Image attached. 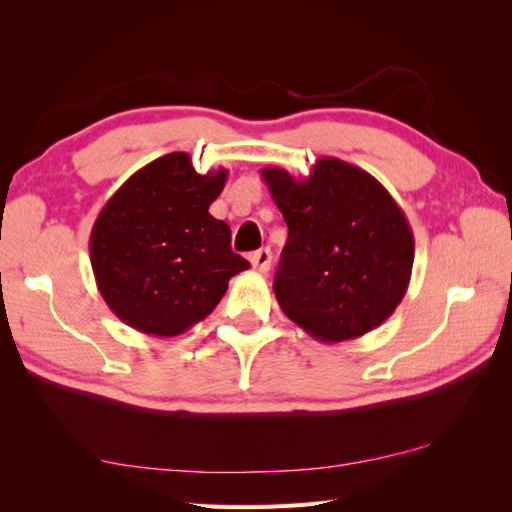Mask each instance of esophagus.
Returning <instances> with one entry per match:
<instances>
[{
    "instance_id": "esophagus-1",
    "label": "esophagus",
    "mask_w": 512,
    "mask_h": 512,
    "mask_svg": "<svg viewBox=\"0 0 512 512\" xmlns=\"http://www.w3.org/2000/svg\"><path fill=\"white\" fill-rule=\"evenodd\" d=\"M270 262H273V255H270L268 248H259L255 250L253 255H250V264L257 270V273H268L270 270Z\"/></svg>"
}]
</instances>
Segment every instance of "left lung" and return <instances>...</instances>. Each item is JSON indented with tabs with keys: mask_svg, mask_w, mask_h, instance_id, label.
Wrapping results in <instances>:
<instances>
[{
	"mask_svg": "<svg viewBox=\"0 0 512 512\" xmlns=\"http://www.w3.org/2000/svg\"><path fill=\"white\" fill-rule=\"evenodd\" d=\"M262 178L288 224L273 284L286 317L321 343L391 317L409 288L413 233L383 184L339 158H319L306 178L279 167Z\"/></svg>",
	"mask_w": 512,
	"mask_h": 512,
	"instance_id": "1",
	"label": "left lung"
}]
</instances>
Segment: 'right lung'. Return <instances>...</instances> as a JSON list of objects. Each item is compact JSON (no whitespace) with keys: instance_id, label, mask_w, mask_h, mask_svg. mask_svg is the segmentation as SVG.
Returning a JSON list of instances; mask_svg holds the SVG:
<instances>
[{"instance_id":"right-lung-1","label":"right lung","mask_w":512,"mask_h":512,"mask_svg":"<svg viewBox=\"0 0 512 512\" xmlns=\"http://www.w3.org/2000/svg\"><path fill=\"white\" fill-rule=\"evenodd\" d=\"M226 169L198 173L173 151L138 169L105 202L90 235L101 297L118 319L171 339L209 317L228 281L250 264L231 250V228L209 206Z\"/></svg>"}]
</instances>
